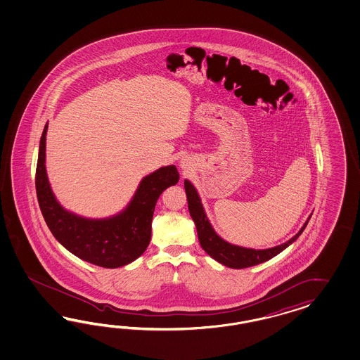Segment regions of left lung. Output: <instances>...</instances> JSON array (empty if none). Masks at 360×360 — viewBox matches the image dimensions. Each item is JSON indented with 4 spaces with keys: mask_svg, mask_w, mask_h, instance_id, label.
I'll list each match as a JSON object with an SVG mask.
<instances>
[{
    "mask_svg": "<svg viewBox=\"0 0 360 360\" xmlns=\"http://www.w3.org/2000/svg\"><path fill=\"white\" fill-rule=\"evenodd\" d=\"M185 190L187 203H188V211L195 223L200 247L214 260H217L220 264L232 268V269H243V268H248V266H253V265L271 260L272 257L281 253L285 248H288L292 243H295V240L298 239V236L304 232L309 220L311 218V215H310L301 229L286 243H283V244L276 245L272 248H266V250L245 248V247L231 244L219 236L208 220L206 211H205L202 200H200V196L198 194L195 187L187 179H185Z\"/></svg>",
    "mask_w": 360,
    "mask_h": 360,
    "instance_id": "left-lung-1",
    "label": "left lung"
}]
</instances>
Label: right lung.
Wrapping results in <instances>:
<instances>
[{"mask_svg": "<svg viewBox=\"0 0 360 360\" xmlns=\"http://www.w3.org/2000/svg\"><path fill=\"white\" fill-rule=\"evenodd\" d=\"M44 125L39 142L35 188L47 227L67 251L79 259L103 268H120L146 251L152 236V219L160 195L179 181L174 165L160 167L142 178L128 206L104 219L79 217L56 200L46 173Z\"/></svg>", "mask_w": 360, "mask_h": 360, "instance_id": "right-lung-1", "label": "right lung"}]
</instances>
